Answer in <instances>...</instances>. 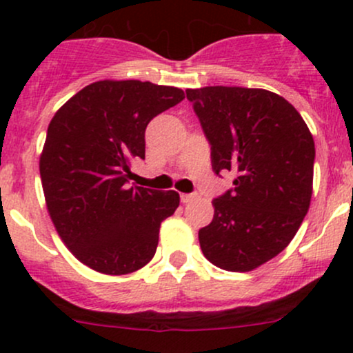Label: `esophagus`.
<instances>
[{
  "instance_id": "esophagus-1",
  "label": "esophagus",
  "mask_w": 353,
  "mask_h": 353,
  "mask_svg": "<svg viewBox=\"0 0 353 353\" xmlns=\"http://www.w3.org/2000/svg\"><path fill=\"white\" fill-rule=\"evenodd\" d=\"M196 196L197 194H181V201L184 202V204H188V202L196 199Z\"/></svg>"
}]
</instances>
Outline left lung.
<instances>
[{"mask_svg":"<svg viewBox=\"0 0 353 353\" xmlns=\"http://www.w3.org/2000/svg\"><path fill=\"white\" fill-rule=\"evenodd\" d=\"M185 94L214 172L236 174L234 188L212 201L201 249L214 265L247 272L281 254L301 228L312 197L314 137L297 109L265 89L205 86Z\"/></svg>","mask_w":353,"mask_h":353,"instance_id":"left-lung-1","label":"left lung"}]
</instances>
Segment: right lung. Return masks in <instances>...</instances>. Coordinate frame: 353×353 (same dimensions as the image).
I'll return each mask as SVG.
<instances>
[{
    "label": "right lung",
    "mask_w": 353,
    "mask_h": 353,
    "mask_svg": "<svg viewBox=\"0 0 353 353\" xmlns=\"http://www.w3.org/2000/svg\"><path fill=\"white\" fill-rule=\"evenodd\" d=\"M182 99V89L149 81H98L51 119L39 159L48 212L92 270L131 274L156 254L161 222L177 209L179 194L129 188V165L144 159L152 117Z\"/></svg>",
    "instance_id": "add662e5"
}]
</instances>
